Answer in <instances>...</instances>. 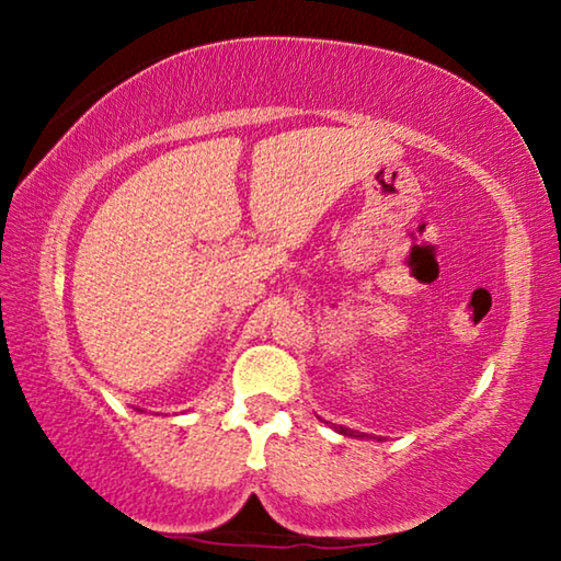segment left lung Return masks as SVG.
<instances>
[{
  "label": "left lung",
  "instance_id": "obj_1",
  "mask_svg": "<svg viewBox=\"0 0 561 561\" xmlns=\"http://www.w3.org/2000/svg\"><path fill=\"white\" fill-rule=\"evenodd\" d=\"M336 432H342L344 436H352V434H355V436H357V432H350V428H344V426H340V428H336ZM359 436H363V434H359Z\"/></svg>",
  "mask_w": 561,
  "mask_h": 561
}]
</instances>
